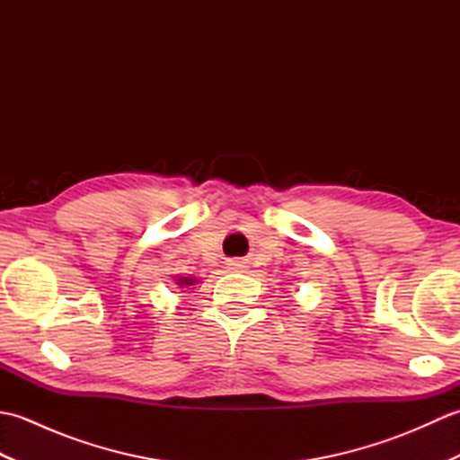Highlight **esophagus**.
<instances>
[{
	"label": "esophagus",
	"mask_w": 460,
	"mask_h": 460,
	"mask_svg": "<svg viewBox=\"0 0 460 460\" xmlns=\"http://www.w3.org/2000/svg\"><path fill=\"white\" fill-rule=\"evenodd\" d=\"M239 267H241V265H239Z\"/></svg>",
	"instance_id": "1"
}]
</instances>
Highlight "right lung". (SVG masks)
Returning a JSON list of instances; mask_svg holds the SVG:
<instances>
[{"mask_svg":"<svg viewBox=\"0 0 460 460\" xmlns=\"http://www.w3.org/2000/svg\"><path fill=\"white\" fill-rule=\"evenodd\" d=\"M195 282H198V279H195V277H180L175 285H178V287H193Z\"/></svg>","mask_w":460,"mask_h":460,"instance_id":"1","label":"right lung"}]
</instances>
